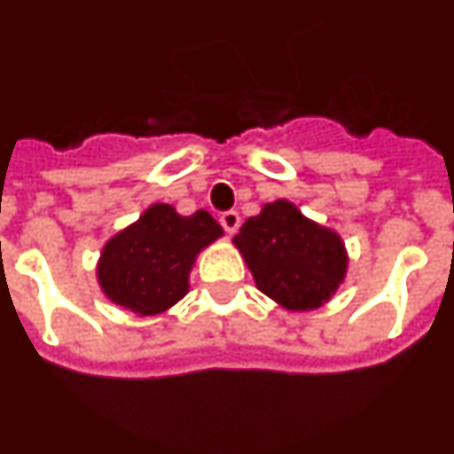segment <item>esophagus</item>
<instances>
[{
  "mask_svg": "<svg viewBox=\"0 0 454 454\" xmlns=\"http://www.w3.org/2000/svg\"><path fill=\"white\" fill-rule=\"evenodd\" d=\"M219 223L228 235H233L239 228V215L235 209H226V212H221L219 215Z\"/></svg>",
  "mask_w": 454,
  "mask_h": 454,
  "instance_id": "34e87169",
  "label": "esophagus"
}]
</instances>
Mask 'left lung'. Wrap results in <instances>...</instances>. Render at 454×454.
Masks as SVG:
<instances>
[{
	"instance_id": "obj_1",
	"label": "left lung",
	"mask_w": 454,
	"mask_h": 454,
	"mask_svg": "<svg viewBox=\"0 0 454 454\" xmlns=\"http://www.w3.org/2000/svg\"><path fill=\"white\" fill-rule=\"evenodd\" d=\"M233 242L242 251L258 291L288 309L321 307L344 279L341 239L304 219L288 200H274L258 216H249Z\"/></svg>"
}]
</instances>
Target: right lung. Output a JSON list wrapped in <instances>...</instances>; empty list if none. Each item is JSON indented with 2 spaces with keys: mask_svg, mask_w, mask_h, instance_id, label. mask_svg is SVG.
<instances>
[{
  "mask_svg": "<svg viewBox=\"0 0 454 454\" xmlns=\"http://www.w3.org/2000/svg\"><path fill=\"white\" fill-rule=\"evenodd\" d=\"M219 235L221 226L205 209L182 216L170 205H152L106 245L98 262L101 288L136 314H161L184 298L193 258Z\"/></svg>",
  "mask_w": 454,
  "mask_h": 454,
  "instance_id": "add662e5",
  "label": "right lung"
}]
</instances>
